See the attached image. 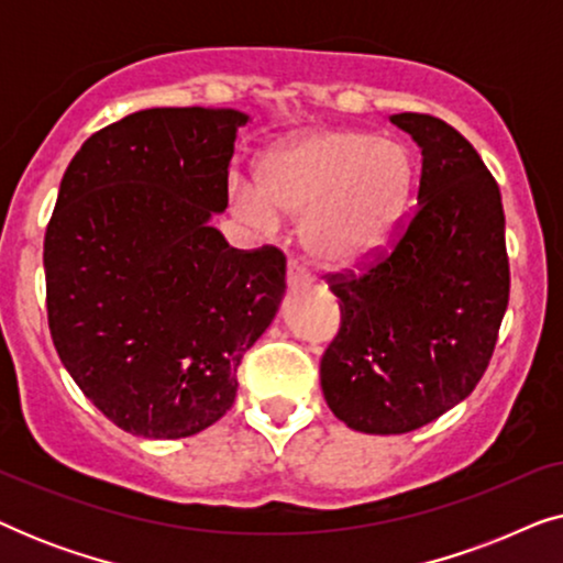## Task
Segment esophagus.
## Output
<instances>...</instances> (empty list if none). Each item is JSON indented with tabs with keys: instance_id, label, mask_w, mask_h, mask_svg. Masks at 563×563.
<instances>
[{
	"instance_id": "1",
	"label": "esophagus",
	"mask_w": 563,
	"mask_h": 563,
	"mask_svg": "<svg viewBox=\"0 0 563 563\" xmlns=\"http://www.w3.org/2000/svg\"><path fill=\"white\" fill-rule=\"evenodd\" d=\"M305 284H310V276H307L297 264H289V268H287V287L295 291L299 287H305Z\"/></svg>"
}]
</instances>
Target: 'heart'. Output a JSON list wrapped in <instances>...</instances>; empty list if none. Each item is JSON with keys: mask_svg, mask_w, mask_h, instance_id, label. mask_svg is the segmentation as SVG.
Listing matches in <instances>:
<instances>
[{"mask_svg": "<svg viewBox=\"0 0 563 563\" xmlns=\"http://www.w3.org/2000/svg\"><path fill=\"white\" fill-rule=\"evenodd\" d=\"M256 181L233 184L238 214L264 233L279 214L299 218L307 261L341 274L387 249L412 191V156L366 130H310L261 153Z\"/></svg>", "mask_w": 563, "mask_h": 563, "instance_id": "1", "label": "heart"}]
</instances>
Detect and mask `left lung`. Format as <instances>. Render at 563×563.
Listing matches in <instances>:
<instances>
[{"instance_id":"left-lung-1","label":"left lung","mask_w":563,"mask_h":563,"mask_svg":"<svg viewBox=\"0 0 563 563\" xmlns=\"http://www.w3.org/2000/svg\"><path fill=\"white\" fill-rule=\"evenodd\" d=\"M389 120L422 153L418 210L379 264L333 282L341 330L320 361L330 410L372 435L410 433L472 395L510 297L503 197L479 153L430 114Z\"/></svg>"}]
</instances>
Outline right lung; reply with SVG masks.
Masks as SVG:
<instances>
[{"mask_svg":"<svg viewBox=\"0 0 563 563\" xmlns=\"http://www.w3.org/2000/svg\"><path fill=\"white\" fill-rule=\"evenodd\" d=\"M230 107H151L99 130L60 179L45 230L60 364L114 426L189 438L233 407L238 364L284 299L276 249H230Z\"/></svg>","mask_w":563,"mask_h":563,"instance_id":"obj_1","label":"right lung"}]
</instances>
